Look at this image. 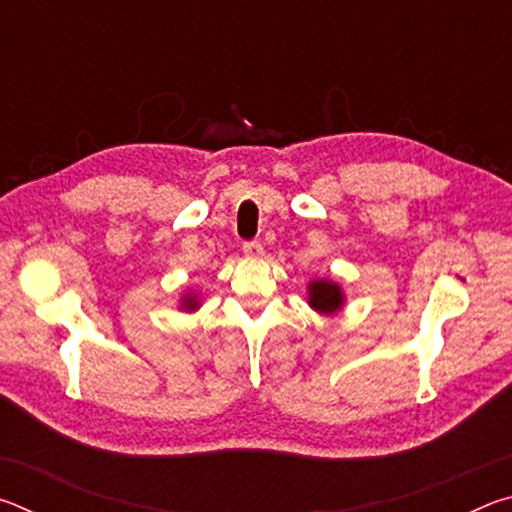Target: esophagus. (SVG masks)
I'll return each mask as SVG.
<instances>
[{"label":"esophagus","mask_w":512,"mask_h":512,"mask_svg":"<svg viewBox=\"0 0 512 512\" xmlns=\"http://www.w3.org/2000/svg\"><path fill=\"white\" fill-rule=\"evenodd\" d=\"M241 250H244V255L248 257H262L264 255V246L259 244V241H244V246H241Z\"/></svg>","instance_id":"1"}]
</instances>
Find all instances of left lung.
<instances>
[{
	"instance_id": "left-lung-1",
	"label": "left lung",
	"mask_w": 512,
	"mask_h": 512,
	"mask_svg": "<svg viewBox=\"0 0 512 512\" xmlns=\"http://www.w3.org/2000/svg\"><path fill=\"white\" fill-rule=\"evenodd\" d=\"M341 302H343L341 289L336 287L334 282L318 280V282H311L309 284V305L314 307V309L325 311V314H329V311L339 309Z\"/></svg>"
}]
</instances>
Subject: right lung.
Instances as JSON below:
<instances>
[{"label":"right lung","mask_w":512,"mask_h":512,"mask_svg":"<svg viewBox=\"0 0 512 512\" xmlns=\"http://www.w3.org/2000/svg\"><path fill=\"white\" fill-rule=\"evenodd\" d=\"M185 302L189 305V309H194L196 307V302H194V298H185Z\"/></svg>","instance_id":"1"}]
</instances>
